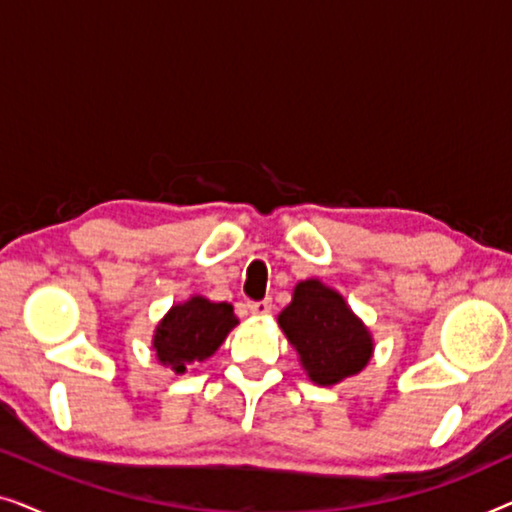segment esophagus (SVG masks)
Returning <instances> with one entry per match:
<instances>
[{
  "label": "esophagus",
  "instance_id": "esophagus-1",
  "mask_svg": "<svg viewBox=\"0 0 512 512\" xmlns=\"http://www.w3.org/2000/svg\"><path fill=\"white\" fill-rule=\"evenodd\" d=\"M249 312L254 317H268L272 312V300H254V303H249Z\"/></svg>",
  "mask_w": 512,
  "mask_h": 512
}]
</instances>
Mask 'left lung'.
I'll list each match as a JSON object with an SVG mask.
<instances>
[{"label":"left lung","instance_id":"1","mask_svg":"<svg viewBox=\"0 0 512 512\" xmlns=\"http://www.w3.org/2000/svg\"><path fill=\"white\" fill-rule=\"evenodd\" d=\"M279 326L317 384H335L356 375L373 354L366 326L354 317L340 293L317 279L296 286L293 303L279 314Z\"/></svg>","mask_w":512,"mask_h":512}]
</instances>
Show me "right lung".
<instances>
[{
	"label": "right lung",
	"instance_id": "obj_1",
	"mask_svg": "<svg viewBox=\"0 0 512 512\" xmlns=\"http://www.w3.org/2000/svg\"><path fill=\"white\" fill-rule=\"evenodd\" d=\"M235 324L233 305L209 303L198 296L172 307L156 328L153 347L163 366L172 368L174 373H186L188 363L209 359Z\"/></svg>",
	"mask_w": 512,
	"mask_h": 512
}]
</instances>
